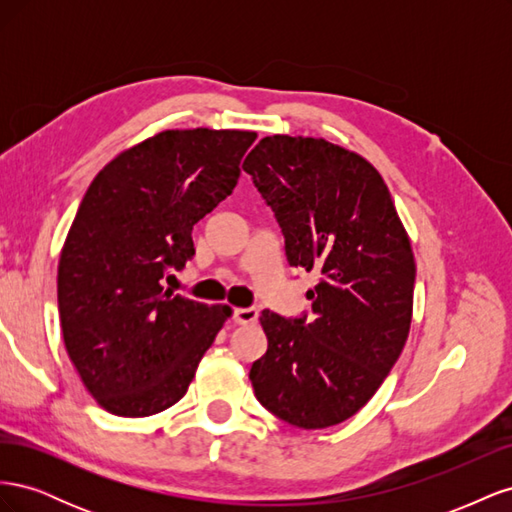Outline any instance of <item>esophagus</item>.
Returning <instances> with one entry per match:
<instances>
[{"label":"esophagus","mask_w":512,"mask_h":512,"mask_svg":"<svg viewBox=\"0 0 512 512\" xmlns=\"http://www.w3.org/2000/svg\"><path fill=\"white\" fill-rule=\"evenodd\" d=\"M232 320L237 324H254L258 320V309L254 307H239L232 312Z\"/></svg>","instance_id":"obj_1"}]
</instances>
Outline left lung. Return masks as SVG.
I'll use <instances>...</instances> for the list:
<instances>
[{
    "mask_svg": "<svg viewBox=\"0 0 512 512\" xmlns=\"http://www.w3.org/2000/svg\"><path fill=\"white\" fill-rule=\"evenodd\" d=\"M243 170L273 209L290 267L318 271L312 318L265 309L267 352L250 369L256 399L301 429L359 412L406 346L416 265L378 170L324 138L273 134Z\"/></svg>",
    "mask_w": 512,
    "mask_h": 512,
    "instance_id": "1",
    "label": "left lung"
}]
</instances>
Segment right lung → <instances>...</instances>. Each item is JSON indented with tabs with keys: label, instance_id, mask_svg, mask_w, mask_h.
<instances>
[{
	"label": "right lung",
	"instance_id": "obj_1",
	"mask_svg": "<svg viewBox=\"0 0 512 512\" xmlns=\"http://www.w3.org/2000/svg\"><path fill=\"white\" fill-rule=\"evenodd\" d=\"M245 130H164L121 151L87 188L59 256L57 301L70 361L117 416L158 414L188 393L230 318L162 288L194 256L192 228L232 194Z\"/></svg>",
	"mask_w": 512,
	"mask_h": 512
}]
</instances>
